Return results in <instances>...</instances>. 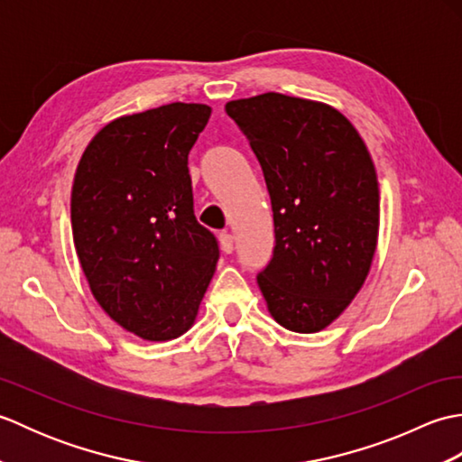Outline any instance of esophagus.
Instances as JSON below:
<instances>
[{
    "label": "esophagus",
    "mask_w": 462,
    "mask_h": 462,
    "mask_svg": "<svg viewBox=\"0 0 462 462\" xmlns=\"http://www.w3.org/2000/svg\"><path fill=\"white\" fill-rule=\"evenodd\" d=\"M220 248L226 254H232L234 252V238H232L230 232H222L220 234Z\"/></svg>",
    "instance_id": "obj_1"
}]
</instances>
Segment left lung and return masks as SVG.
<instances>
[{"label": "left lung", "instance_id": "obj_1", "mask_svg": "<svg viewBox=\"0 0 462 462\" xmlns=\"http://www.w3.org/2000/svg\"><path fill=\"white\" fill-rule=\"evenodd\" d=\"M258 156L276 246L258 286L282 328L316 333L357 296L377 250L379 182L357 129L331 105L263 93L226 103Z\"/></svg>", "mask_w": 462, "mask_h": 462}]
</instances>
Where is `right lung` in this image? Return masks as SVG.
Here are the masks:
<instances>
[{
    "mask_svg": "<svg viewBox=\"0 0 462 462\" xmlns=\"http://www.w3.org/2000/svg\"><path fill=\"white\" fill-rule=\"evenodd\" d=\"M200 103L123 115L97 133L71 189L73 244L97 303L146 341L194 326L218 263L196 222L189 152L210 119Z\"/></svg>",
    "mask_w": 462,
    "mask_h": 462,
    "instance_id": "right-lung-1",
    "label": "right lung"
}]
</instances>
